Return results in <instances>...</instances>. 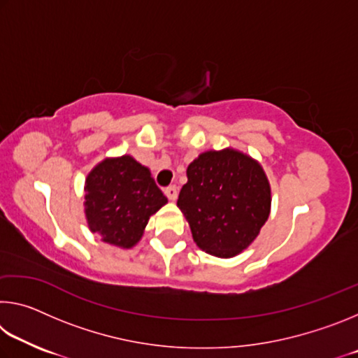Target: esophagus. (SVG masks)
Listing matches in <instances>:
<instances>
[{
    "mask_svg": "<svg viewBox=\"0 0 358 358\" xmlns=\"http://www.w3.org/2000/svg\"><path fill=\"white\" fill-rule=\"evenodd\" d=\"M164 194L167 196V199L171 202H175L177 201V197H178V189H177V186H169V187H166L164 189Z\"/></svg>",
    "mask_w": 358,
    "mask_h": 358,
    "instance_id": "34e87169",
    "label": "esophagus"
}]
</instances>
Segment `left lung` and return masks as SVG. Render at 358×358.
<instances>
[{
    "instance_id": "left-lung-1",
    "label": "left lung",
    "mask_w": 358,
    "mask_h": 358,
    "mask_svg": "<svg viewBox=\"0 0 358 358\" xmlns=\"http://www.w3.org/2000/svg\"><path fill=\"white\" fill-rule=\"evenodd\" d=\"M178 208L192 238L211 256H238L260 234L271 210V187L262 166L235 148L208 150L187 166Z\"/></svg>"
}]
</instances>
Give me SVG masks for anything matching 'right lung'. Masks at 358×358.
Returning <instances> with one entry per match:
<instances>
[{"label":"right lung","mask_w":358,"mask_h":358,"mask_svg":"<svg viewBox=\"0 0 358 358\" xmlns=\"http://www.w3.org/2000/svg\"><path fill=\"white\" fill-rule=\"evenodd\" d=\"M167 203L148 167L131 155L106 157L85 178V217L104 243L131 250L150 216Z\"/></svg>","instance_id":"1"}]
</instances>
